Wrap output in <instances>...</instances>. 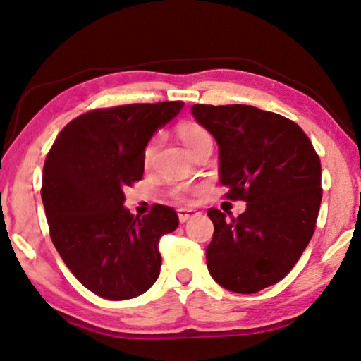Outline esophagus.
<instances>
[{
    "label": "esophagus",
    "mask_w": 361,
    "mask_h": 361,
    "mask_svg": "<svg viewBox=\"0 0 361 361\" xmlns=\"http://www.w3.org/2000/svg\"><path fill=\"white\" fill-rule=\"evenodd\" d=\"M197 215H200V213L195 210H189V208H180V210H177V216H179L180 223H185L187 219L192 216H197Z\"/></svg>",
    "instance_id": "34e87169"
}]
</instances>
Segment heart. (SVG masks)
<instances>
[{
  "label": "heart",
  "mask_w": 361,
  "mask_h": 361,
  "mask_svg": "<svg viewBox=\"0 0 361 361\" xmlns=\"http://www.w3.org/2000/svg\"><path fill=\"white\" fill-rule=\"evenodd\" d=\"M179 137H180L182 142H184V145L187 146V149H189L190 153L195 148H198V146H202L205 143H212L210 133H208L207 130L202 127V125H197V123L182 125V127L179 128ZM156 148H158V138H153L148 145H146V148H145V153H143L145 164H149L151 161H153ZM185 190L187 189L184 185H176L174 189H172V195H174L176 198H184Z\"/></svg>",
  "instance_id": "heart-1"
}]
</instances>
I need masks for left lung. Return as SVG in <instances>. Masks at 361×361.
<instances>
[{
    "mask_svg": "<svg viewBox=\"0 0 361 361\" xmlns=\"http://www.w3.org/2000/svg\"><path fill=\"white\" fill-rule=\"evenodd\" d=\"M192 116L219 148V182L245 212L226 218L208 210L215 233L207 267L218 285L250 295L280 281L314 234L321 161L291 120L252 106H192Z\"/></svg>",
    "mask_w": 361,
    "mask_h": 361,
    "instance_id": "obj_1",
    "label": "left lung"
}]
</instances>
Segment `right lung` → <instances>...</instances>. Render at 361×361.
Segmentation results:
<instances>
[{
	"label": "right lung",
	"mask_w": 361,
	"mask_h": 361,
	"mask_svg": "<svg viewBox=\"0 0 361 361\" xmlns=\"http://www.w3.org/2000/svg\"><path fill=\"white\" fill-rule=\"evenodd\" d=\"M182 107L168 101L96 109L71 120L47 154L40 193L51 243L97 296L130 300L158 280L159 239L179 218L166 205L132 215L123 189L142 179L146 145Z\"/></svg>",
	"instance_id": "1"
}]
</instances>
